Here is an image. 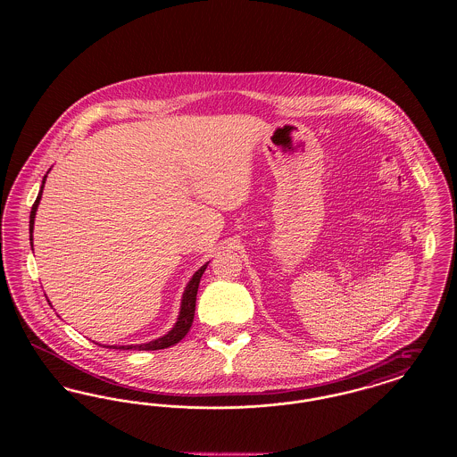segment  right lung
Instances as JSON below:
<instances>
[{"instance_id": "obj_1", "label": "right lung", "mask_w": 457, "mask_h": 457, "mask_svg": "<svg viewBox=\"0 0 457 457\" xmlns=\"http://www.w3.org/2000/svg\"><path fill=\"white\" fill-rule=\"evenodd\" d=\"M49 173V171H47ZM46 176L43 178V187L39 190V195L36 198L34 205H32V211H30V220H29V231H30V246H32V231H34V219H36V212H37V205L41 202V195H43L44 183H46ZM209 263V262H207ZM207 263L202 265L194 278L190 279V283L187 284L185 287V293H183V298H181V308H179V315H178V320L174 324L173 328L164 334L162 337L159 339H154L151 343H145V345H129V346H104V348L112 349H138V351H155V349H164L173 346L176 343H179L190 330L192 322H194V315H195V302H196V291H198V284H200V278L202 274L205 272L207 269Z\"/></svg>"}]
</instances>
